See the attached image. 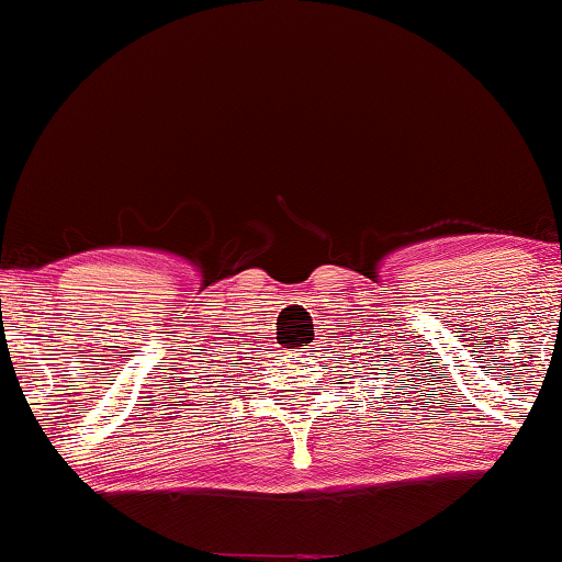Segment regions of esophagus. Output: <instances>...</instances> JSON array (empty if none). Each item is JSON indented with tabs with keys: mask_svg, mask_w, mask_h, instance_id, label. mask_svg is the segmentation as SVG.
Returning <instances> with one entry per match:
<instances>
[{
	"mask_svg": "<svg viewBox=\"0 0 562 562\" xmlns=\"http://www.w3.org/2000/svg\"><path fill=\"white\" fill-rule=\"evenodd\" d=\"M301 351H306V348H301Z\"/></svg>",
	"mask_w": 562,
	"mask_h": 562,
	"instance_id": "1",
	"label": "esophagus"
}]
</instances>
